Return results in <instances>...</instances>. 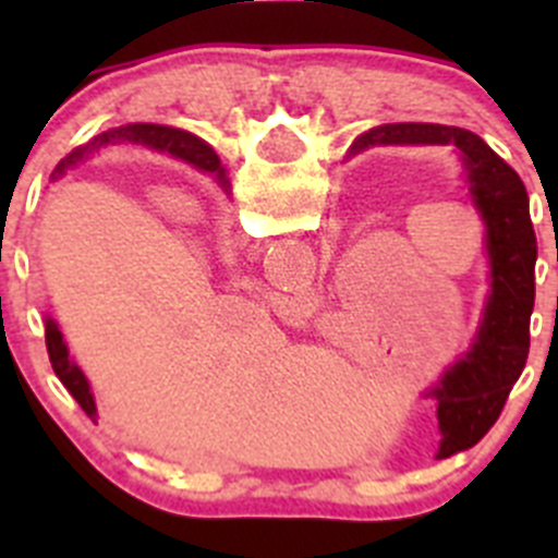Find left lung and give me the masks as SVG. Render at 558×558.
I'll list each match as a JSON object with an SVG mask.
<instances>
[{"label": "left lung", "instance_id": "obj_1", "mask_svg": "<svg viewBox=\"0 0 558 558\" xmlns=\"http://www.w3.org/2000/svg\"><path fill=\"white\" fill-rule=\"evenodd\" d=\"M372 145H456L470 192L486 223L492 293L472 352L445 374L433 391L438 399V458L477 445L500 416L509 391L520 379L531 347L534 313L536 234L529 192L514 170L466 128L397 122L360 136L354 150Z\"/></svg>", "mask_w": 558, "mask_h": 558}]
</instances>
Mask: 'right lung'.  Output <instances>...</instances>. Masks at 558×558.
<instances>
[{
	"mask_svg": "<svg viewBox=\"0 0 558 558\" xmlns=\"http://www.w3.org/2000/svg\"><path fill=\"white\" fill-rule=\"evenodd\" d=\"M142 142V145H153V147H165L170 150L172 156H179V159L190 161V165L201 167V170H209V172H218L220 184H229L223 175V167H220V159L215 156L211 147H206L204 142H198L195 136L190 133L179 131V128H165V125H125V128H113V131L100 133L95 136L92 142H86L83 147H77L75 153H69V159L58 165L56 172H63L66 165H75V161L86 159L88 153H97L100 147L111 145V142ZM44 338H47V352H49V363L56 368L58 379H61L66 391L77 399V405L88 413V416H95L97 408H95V397L88 391V383L83 377L81 368L69 360L66 352V343H63V335L58 329V324L52 318H47L44 324Z\"/></svg>",
	"mask_w": 558,
	"mask_h": 558,
	"instance_id": "add662e5",
	"label": "right lung"
}]
</instances>
